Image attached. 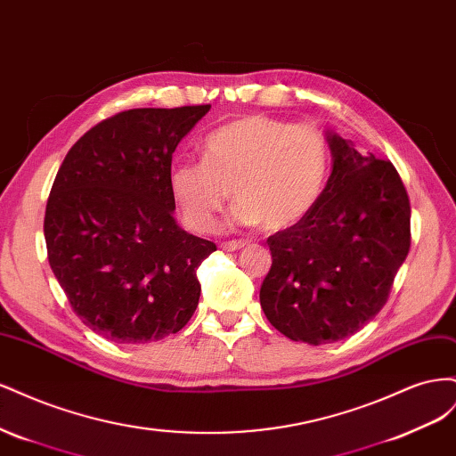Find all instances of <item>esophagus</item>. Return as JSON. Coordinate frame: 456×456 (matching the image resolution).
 <instances>
[{"label":"esophagus","mask_w":456,"mask_h":456,"mask_svg":"<svg viewBox=\"0 0 456 456\" xmlns=\"http://www.w3.org/2000/svg\"><path fill=\"white\" fill-rule=\"evenodd\" d=\"M245 245H247V241H243V240L223 241V243H220V249H223V251H238V249H241V247H245Z\"/></svg>","instance_id":"34e87169"}]
</instances>
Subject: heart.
<instances>
[{"mask_svg":"<svg viewBox=\"0 0 456 456\" xmlns=\"http://www.w3.org/2000/svg\"><path fill=\"white\" fill-rule=\"evenodd\" d=\"M203 161L176 163L169 173L171 196L184 223L209 232L232 196V223L268 232L305 220L322 198L330 148L314 126L270 116H243L205 136Z\"/></svg>","mask_w":456,"mask_h":456,"instance_id":"b5f03b06","label":"heart"}]
</instances>
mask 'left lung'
Instances as JSON below:
<instances>
[{"instance_id":"1","label":"left lung","mask_w":456,"mask_h":456,"mask_svg":"<svg viewBox=\"0 0 456 456\" xmlns=\"http://www.w3.org/2000/svg\"><path fill=\"white\" fill-rule=\"evenodd\" d=\"M333 171L312 213L268 238L260 306L287 338L312 346L357 333L388 300L411 247V203L390 161L327 133Z\"/></svg>"}]
</instances>
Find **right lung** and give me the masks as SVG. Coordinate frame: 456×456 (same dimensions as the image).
I'll return each instance as SVG.
<instances>
[{
  "label": "right lung",
  "instance_id": "right-lung-1",
  "mask_svg": "<svg viewBox=\"0 0 456 456\" xmlns=\"http://www.w3.org/2000/svg\"><path fill=\"white\" fill-rule=\"evenodd\" d=\"M211 104L134 108L68 151L47 200L49 265L74 312L118 344L178 333L194 315L196 270L213 241L176 224L173 151Z\"/></svg>",
  "mask_w": 456,
  "mask_h": 456
}]
</instances>
